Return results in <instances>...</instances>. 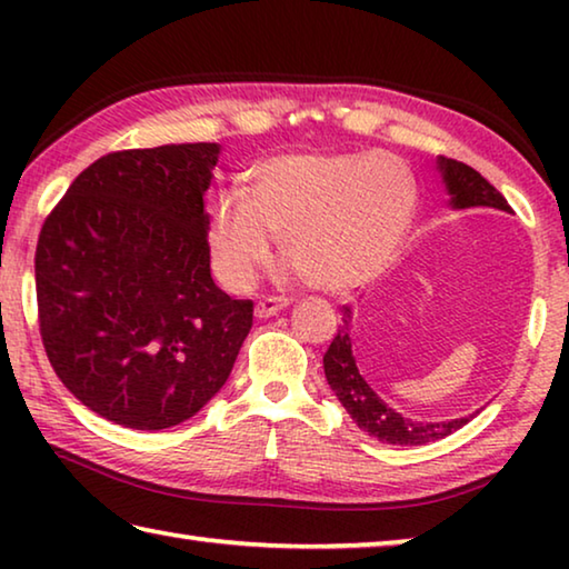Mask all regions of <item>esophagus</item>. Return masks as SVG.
Listing matches in <instances>:
<instances>
[{
    "label": "esophagus",
    "instance_id": "34e87169",
    "mask_svg": "<svg viewBox=\"0 0 569 569\" xmlns=\"http://www.w3.org/2000/svg\"><path fill=\"white\" fill-rule=\"evenodd\" d=\"M286 298L283 296H263L261 301L256 303V316L258 319H268V316L278 313V308H283Z\"/></svg>",
    "mask_w": 569,
    "mask_h": 569
}]
</instances>
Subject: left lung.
Wrapping results in <instances>:
<instances>
[{"label":"left lung","mask_w":569,"mask_h":569,"mask_svg":"<svg viewBox=\"0 0 569 569\" xmlns=\"http://www.w3.org/2000/svg\"><path fill=\"white\" fill-rule=\"evenodd\" d=\"M220 146L94 160L47 216L34 253L40 333L84 407L130 429L176 427L223 387L253 303L210 278L203 196Z\"/></svg>","instance_id":"obj_1"}]
</instances>
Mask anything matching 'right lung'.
<instances>
[{
    "label": "right lung",
    "mask_w": 569,
    "mask_h": 569,
    "mask_svg": "<svg viewBox=\"0 0 569 569\" xmlns=\"http://www.w3.org/2000/svg\"><path fill=\"white\" fill-rule=\"evenodd\" d=\"M439 170H441V178H445L447 192L451 196L449 200L451 208L485 206V208L505 210V213L512 210L502 198V192H499L495 186H489V182L481 178L475 168L465 166V162L441 158ZM343 316H346L343 323L349 326V319H351L349 308H346ZM323 371H326V379L331 383V389L336 391V397H339L346 411L351 413V419L379 441L419 447V445H427V441L449 437L451 431H457L461 423L469 421V419L413 421V419L401 417V413L393 411L391 407H387V403L377 397V391L361 379L359 369H356L353 356H351V341L346 329H339V333L333 336L329 351L323 356Z\"/></svg>",
    "instance_id": "add662e5"
}]
</instances>
